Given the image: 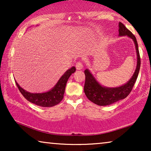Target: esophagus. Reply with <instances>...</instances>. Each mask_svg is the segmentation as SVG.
Segmentation results:
<instances>
[{
  "label": "esophagus",
  "mask_w": 151,
  "mask_h": 151,
  "mask_svg": "<svg viewBox=\"0 0 151 151\" xmlns=\"http://www.w3.org/2000/svg\"><path fill=\"white\" fill-rule=\"evenodd\" d=\"M76 67L78 70H80L82 69V67H83V65H82V63H81V62L78 61L76 64Z\"/></svg>",
  "instance_id": "obj_1"
}]
</instances>
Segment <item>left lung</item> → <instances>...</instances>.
Instances as JSON below:
<instances>
[{
	"label": "left lung",
	"mask_w": 151,
	"mask_h": 151,
	"mask_svg": "<svg viewBox=\"0 0 151 151\" xmlns=\"http://www.w3.org/2000/svg\"><path fill=\"white\" fill-rule=\"evenodd\" d=\"M119 35L128 36L133 39L135 42L137 57V67L133 76L127 84L115 88H107L101 86L88 69L84 71V74H85V83L84 86V93L88 100L99 106H107L127 98L133 89L139 74L141 60H140L139 49H138V45L135 36L122 22L119 23Z\"/></svg>",
	"instance_id": "left-lung-1"
}]
</instances>
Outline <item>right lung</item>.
<instances>
[{
  "instance_id": "add662e5",
  "label": "right lung",
  "mask_w": 151,
  "mask_h": 151,
  "mask_svg": "<svg viewBox=\"0 0 151 151\" xmlns=\"http://www.w3.org/2000/svg\"><path fill=\"white\" fill-rule=\"evenodd\" d=\"M75 71V67H71L70 69L67 70L52 89L48 92L42 93H32L27 92L20 87L16 82V84L21 94L29 102H32L37 106L51 107L59 104L63 100L67 80L71 74Z\"/></svg>"
}]
</instances>
